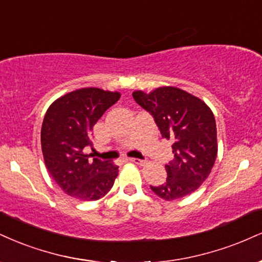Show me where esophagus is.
<instances>
[{"label":"esophagus","mask_w":262,"mask_h":262,"mask_svg":"<svg viewBox=\"0 0 262 262\" xmlns=\"http://www.w3.org/2000/svg\"><path fill=\"white\" fill-rule=\"evenodd\" d=\"M129 161H132L133 163H137V165H144V163L146 162L145 160H140V159H130Z\"/></svg>","instance_id":"34e87169"}]
</instances>
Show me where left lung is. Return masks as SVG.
Returning <instances> with one entry per match:
<instances>
[{"instance_id":"obj_1","label":"left lung","mask_w":262,"mask_h":262,"mask_svg":"<svg viewBox=\"0 0 262 262\" xmlns=\"http://www.w3.org/2000/svg\"><path fill=\"white\" fill-rule=\"evenodd\" d=\"M133 97L154 117L162 138L173 140L174 159L165 166L166 183L150 185L165 200L181 199L194 193L209 177L217 156V129L209 106L187 91L173 86L159 88Z\"/></svg>"}]
</instances>
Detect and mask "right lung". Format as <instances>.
<instances>
[{
	"label": "right lung",
	"mask_w": 262,
	"mask_h": 262,
	"mask_svg": "<svg viewBox=\"0 0 262 262\" xmlns=\"http://www.w3.org/2000/svg\"><path fill=\"white\" fill-rule=\"evenodd\" d=\"M119 97V93L84 88L59 97L47 110L41 127L46 168L59 188L75 199H101L118 176L117 166L89 160L84 149L93 147V127Z\"/></svg>",
	"instance_id": "add662e5"
}]
</instances>
